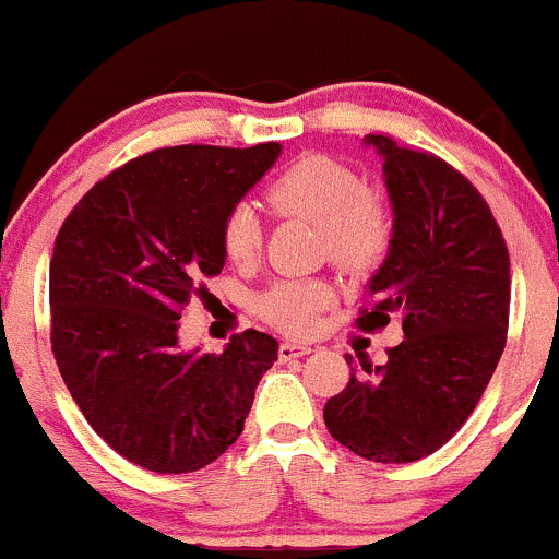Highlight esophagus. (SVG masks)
<instances>
[{
  "mask_svg": "<svg viewBox=\"0 0 559 559\" xmlns=\"http://www.w3.org/2000/svg\"><path fill=\"white\" fill-rule=\"evenodd\" d=\"M309 353H311L309 344H300V342H284L278 347L281 361H292V358H304V356H309Z\"/></svg>",
  "mask_w": 559,
  "mask_h": 559,
  "instance_id": "1",
  "label": "esophagus"
}]
</instances>
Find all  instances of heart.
Wrapping results in <instances>:
<instances>
[{
    "label": "heart",
    "instance_id": "b5f03b06",
    "mask_svg": "<svg viewBox=\"0 0 559 559\" xmlns=\"http://www.w3.org/2000/svg\"><path fill=\"white\" fill-rule=\"evenodd\" d=\"M270 206L286 217H304L322 228L331 262L347 273L374 267L389 250L391 221L367 181L350 165L325 154L300 156L267 187ZM223 248L231 262H250L262 248V221L248 203H237L223 221ZM331 304L322 281H275L259 297L264 320L289 333H306L317 311Z\"/></svg>",
    "mask_w": 559,
    "mask_h": 559
}]
</instances>
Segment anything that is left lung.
Wrapping results in <instances>:
<instances>
[{
  "label": "left lung",
  "mask_w": 559,
  "mask_h": 559,
  "mask_svg": "<svg viewBox=\"0 0 559 559\" xmlns=\"http://www.w3.org/2000/svg\"><path fill=\"white\" fill-rule=\"evenodd\" d=\"M364 145L383 159L394 226L356 325L374 331L394 317L405 338L385 367L353 369L322 416L356 455L414 463L461 430L502 358L510 255L488 203L452 165L383 134Z\"/></svg>",
  "instance_id": "8db88e82"
}]
</instances>
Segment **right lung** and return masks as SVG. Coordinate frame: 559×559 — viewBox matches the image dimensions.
I'll list each match as a JSON object with an SVG mask.
<instances>
[{"label": "right lung", "instance_id": "add662e5", "mask_svg": "<svg viewBox=\"0 0 559 559\" xmlns=\"http://www.w3.org/2000/svg\"><path fill=\"white\" fill-rule=\"evenodd\" d=\"M278 156L281 143L156 148L91 187L57 234L55 361L87 425L148 472L217 461L278 361L253 328L223 353L179 344L181 309L226 264L223 221Z\"/></svg>", "mask_w": 559, "mask_h": 559}]
</instances>
